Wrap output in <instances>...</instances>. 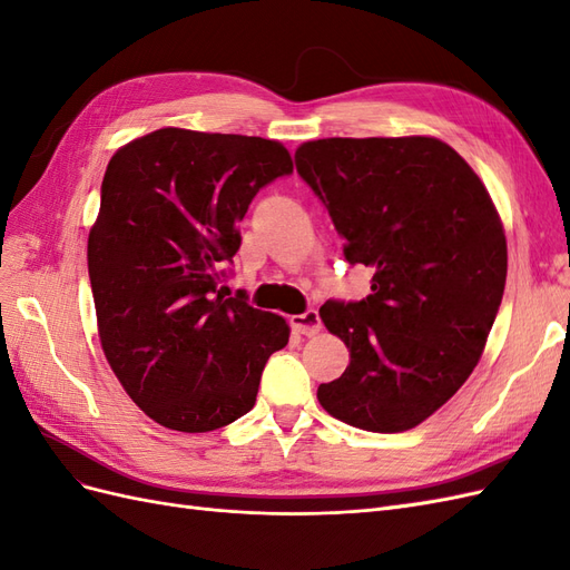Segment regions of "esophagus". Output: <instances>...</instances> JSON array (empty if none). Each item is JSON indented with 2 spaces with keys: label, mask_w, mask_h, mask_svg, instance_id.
Masks as SVG:
<instances>
[{
  "label": "esophagus",
  "mask_w": 570,
  "mask_h": 570,
  "mask_svg": "<svg viewBox=\"0 0 570 570\" xmlns=\"http://www.w3.org/2000/svg\"><path fill=\"white\" fill-rule=\"evenodd\" d=\"M289 325H292V331H295V333L312 337L321 331V316H318L316 308H308V312H304V314L289 316Z\"/></svg>",
  "instance_id": "obj_1"
}]
</instances>
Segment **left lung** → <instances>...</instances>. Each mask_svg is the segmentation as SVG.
I'll return each mask as SVG.
<instances>
[{
  "mask_svg": "<svg viewBox=\"0 0 570 570\" xmlns=\"http://www.w3.org/2000/svg\"><path fill=\"white\" fill-rule=\"evenodd\" d=\"M297 174L373 271L371 295L321 318L350 366L318 387L331 416L368 433L416 428L469 381L507 283V237L485 185L435 137L304 142Z\"/></svg>",
  "mask_w": 570,
  "mask_h": 570,
  "instance_id": "obj_1",
  "label": "left lung"
}]
</instances>
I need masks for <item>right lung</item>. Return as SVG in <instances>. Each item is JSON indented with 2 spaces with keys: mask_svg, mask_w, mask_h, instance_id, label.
<instances>
[{
  "mask_svg": "<svg viewBox=\"0 0 570 570\" xmlns=\"http://www.w3.org/2000/svg\"><path fill=\"white\" fill-rule=\"evenodd\" d=\"M289 151L247 135L161 128L120 147L101 180L88 271L101 350L151 421L209 433L252 411L283 316L218 289L239 220Z\"/></svg>",
  "mask_w": 570,
  "mask_h": 570,
  "instance_id": "1",
  "label": "right lung"
}]
</instances>
